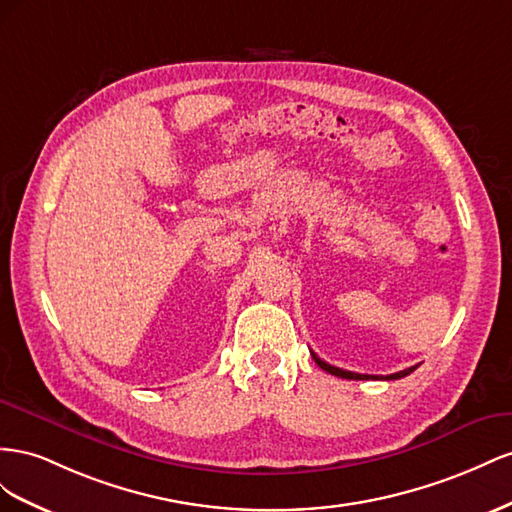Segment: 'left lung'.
Segmentation results:
<instances>
[{
    "label": "left lung",
    "mask_w": 512,
    "mask_h": 512,
    "mask_svg": "<svg viewBox=\"0 0 512 512\" xmlns=\"http://www.w3.org/2000/svg\"><path fill=\"white\" fill-rule=\"evenodd\" d=\"M311 356H313V360L319 364L321 369L324 371H328L330 375H337V377H343V379H401V377H405V375H410L412 371H416V367H410V369H405V371H399V373H392V375H360V373H352V371H343V369H339V367H332V364H328V362H324L321 360L315 352H311Z\"/></svg>",
    "instance_id": "1"
}]
</instances>
